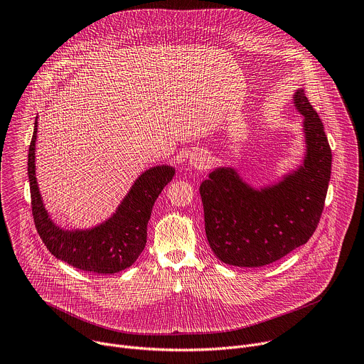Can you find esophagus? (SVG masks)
<instances>
[{
    "label": "esophagus",
    "instance_id": "1",
    "mask_svg": "<svg viewBox=\"0 0 364 364\" xmlns=\"http://www.w3.org/2000/svg\"><path fill=\"white\" fill-rule=\"evenodd\" d=\"M188 164L197 170H205L210 164L209 155H207L204 151H194L190 154Z\"/></svg>",
    "mask_w": 364,
    "mask_h": 364
}]
</instances>
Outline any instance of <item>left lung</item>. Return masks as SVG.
<instances>
[{
    "instance_id": "8db88e82",
    "label": "left lung",
    "mask_w": 364,
    "mask_h": 364,
    "mask_svg": "<svg viewBox=\"0 0 364 364\" xmlns=\"http://www.w3.org/2000/svg\"><path fill=\"white\" fill-rule=\"evenodd\" d=\"M304 115V164L272 187L255 190L230 167L216 168L200 186L205 236L215 255L233 267L272 264L316 232L331 176V149L304 89L294 95Z\"/></svg>"
}]
</instances>
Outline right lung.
Wrapping results in <instances>:
<instances>
[{
  "label": "right lung",
  "instance_id": "1",
  "mask_svg": "<svg viewBox=\"0 0 364 364\" xmlns=\"http://www.w3.org/2000/svg\"><path fill=\"white\" fill-rule=\"evenodd\" d=\"M37 119L28 148V180L36 229L50 250L60 261L93 274H117L129 268L146 243V225L155 200L173 180L170 166L152 167L142 173L118 210L102 225L87 230H63L56 226L44 209L36 178Z\"/></svg>",
  "mask_w": 364,
  "mask_h": 364
}]
</instances>
